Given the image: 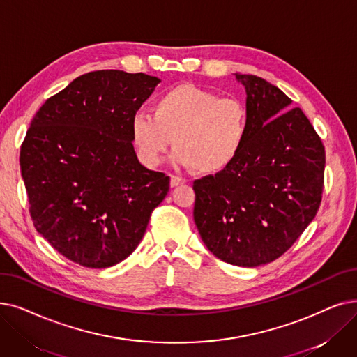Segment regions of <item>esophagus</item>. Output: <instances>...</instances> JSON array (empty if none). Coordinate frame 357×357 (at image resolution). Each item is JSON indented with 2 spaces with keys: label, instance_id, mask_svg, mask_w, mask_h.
<instances>
[{
  "label": "esophagus",
  "instance_id": "34e87169",
  "mask_svg": "<svg viewBox=\"0 0 357 357\" xmlns=\"http://www.w3.org/2000/svg\"><path fill=\"white\" fill-rule=\"evenodd\" d=\"M187 181H185L183 178L181 176H176V175H170V187H178V185H182Z\"/></svg>",
  "mask_w": 357,
  "mask_h": 357
}]
</instances>
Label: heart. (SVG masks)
<instances>
[{
	"label": "heart",
	"instance_id": "obj_1",
	"mask_svg": "<svg viewBox=\"0 0 357 357\" xmlns=\"http://www.w3.org/2000/svg\"><path fill=\"white\" fill-rule=\"evenodd\" d=\"M250 134V111L236 98H220L195 84H178L153 105V116L135 114L131 138L138 158L158 166L170 147L178 150L174 162L214 175L234 163Z\"/></svg>",
	"mask_w": 357,
	"mask_h": 357
}]
</instances>
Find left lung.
Here are the masks:
<instances>
[{"instance_id": "left-lung-1", "label": "left lung", "mask_w": 357, "mask_h": 357, "mask_svg": "<svg viewBox=\"0 0 357 357\" xmlns=\"http://www.w3.org/2000/svg\"><path fill=\"white\" fill-rule=\"evenodd\" d=\"M235 77L246 91L250 134L227 169L194 181V220L217 258L258 267L282 257L314 220L325 149L280 89L257 75Z\"/></svg>"}]
</instances>
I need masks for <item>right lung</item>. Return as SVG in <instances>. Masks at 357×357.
I'll return each instance as SVG.
<instances>
[{
	"label": "right lung",
	"instance_id": "obj_1",
	"mask_svg": "<svg viewBox=\"0 0 357 357\" xmlns=\"http://www.w3.org/2000/svg\"><path fill=\"white\" fill-rule=\"evenodd\" d=\"M158 77L99 70L46 100L20 149L29 211L39 234L87 268L112 267L134 252L169 176L137 159L131 119Z\"/></svg>",
	"mask_w": 357,
	"mask_h": 357
}]
</instances>
